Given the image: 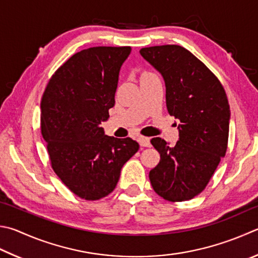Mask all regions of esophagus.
I'll return each mask as SVG.
<instances>
[{
	"instance_id": "esophagus-1",
	"label": "esophagus",
	"mask_w": 258,
	"mask_h": 258,
	"mask_svg": "<svg viewBox=\"0 0 258 258\" xmlns=\"http://www.w3.org/2000/svg\"><path fill=\"white\" fill-rule=\"evenodd\" d=\"M139 143H140V145H141V147H151V143H150L149 138L140 137L139 138Z\"/></svg>"
}]
</instances>
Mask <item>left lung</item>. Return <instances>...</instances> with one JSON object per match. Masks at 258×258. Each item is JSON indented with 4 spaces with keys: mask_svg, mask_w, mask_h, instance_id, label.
Returning a JSON list of instances; mask_svg holds the SVG:
<instances>
[{
    "mask_svg": "<svg viewBox=\"0 0 258 258\" xmlns=\"http://www.w3.org/2000/svg\"><path fill=\"white\" fill-rule=\"evenodd\" d=\"M140 54L162 76L167 109L180 121L175 147L160 138L151 140L160 162L150 170V181L167 201L190 200L205 188L226 156L230 121L226 91L218 78L181 46H153Z\"/></svg>",
    "mask_w": 258,
    "mask_h": 258,
    "instance_id": "obj_1",
    "label": "left lung"
}]
</instances>
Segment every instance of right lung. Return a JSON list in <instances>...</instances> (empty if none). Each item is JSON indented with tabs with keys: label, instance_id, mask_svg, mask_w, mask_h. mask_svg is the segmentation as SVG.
Returning <instances> with one entry per match:
<instances>
[{
	"label": "right lung",
	"instance_id": "obj_1",
	"mask_svg": "<svg viewBox=\"0 0 258 258\" xmlns=\"http://www.w3.org/2000/svg\"><path fill=\"white\" fill-rule=\"evenodd\" d=\"M131 47H91L70 57L41 99V134L51 167L65 186L87 201L115 189L124 163L140 145L108 137L100 127L115 105L119 70Z\"/></svg>",
	"mask_w": 258,
	"mask_h": 258
}]
</instances>
